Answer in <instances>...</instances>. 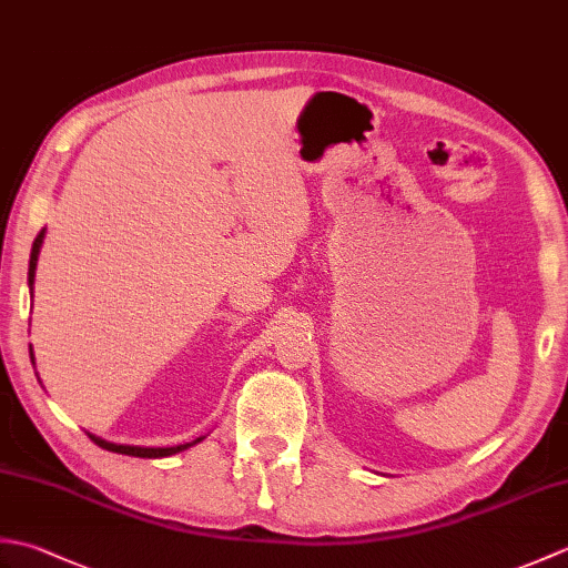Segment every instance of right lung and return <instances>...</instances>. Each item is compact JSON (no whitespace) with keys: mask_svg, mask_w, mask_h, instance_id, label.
<instances>
[{"mask_svg":"<svg viewBox=\"0 0 568 568\" xmlns=\"http://www.w3.org/2000/svg\"><path fill=\"white\" fill-rule=\"evenodd\" d=\"M43 234H45V229H41L39 232V236L33 239V248H31V261H29V285H33V275H36V261H39V251H41V244H43ZM90 439L98 444V446H102V449H106V452H114V454H126V456H139V458H161V456H171V454H178V452H185L187 446H192V444H197L200 439H195V442H190V444H178V446H165V449H146V446H124V444H112V442H104V439H100V437H92L90 434Z\"/></svg>","mask_w":568,"mask_h":568,"instance_id":"obj_1","label":"right lung"}]
</instances>
